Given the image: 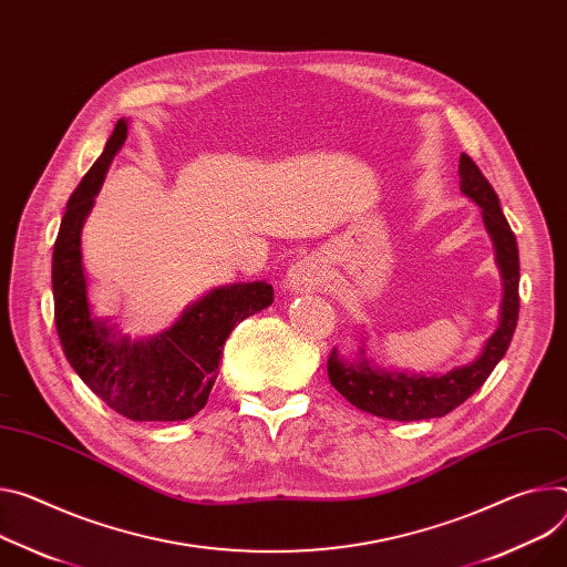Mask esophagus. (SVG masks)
Masks as SVG:
<instances>
[{
	"label": "esophagus",
	"instance_id": "1",
	"mask_svg": "<svg viewBox=\"0 0 567 567\" xmlns=\"http://www.w3.org/2000/svg\"><path fill=\"white\" fill-rule=\"evenodd\" d=\"M326 282V265L319 255H307L289 267L285 285L291 291H315Z\"/></svg>",
	"mask_w": 567,
	"mask_h": 567
}]
</instances>
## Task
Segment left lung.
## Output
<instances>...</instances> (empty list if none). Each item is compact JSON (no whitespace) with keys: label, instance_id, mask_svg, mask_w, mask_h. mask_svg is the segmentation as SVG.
I'll return each instance as SVG.
<instances>
[{"label":"left lung","instance_id":"8db88e82","mask_svg":"<svg viewBox=\"0 0 567 567\" xmlns=\"http://www.w3.org/2000/svg\"><path fill=\"white\" fill-rule=\"evenodd\" d=\"M458 187L482 208L484 226L495 246V262L504 289L499 326L488 337L475 362L458 367L445 375L430 378L375 369L369 359H364V350H359V359H354V362H348V359L339 357L337 348H332L328 357L330 384L350 404L367 411V414L404 423L441 419L450 414L452 409L466 402L486 382L504 357L513 332H516L520 310V260L516 235H513L499 208L495 189L466 153H461L458 158Z\"/></svg>","mask_w":567,"mask_h":567}]
</instances>
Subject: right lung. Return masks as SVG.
Instances as JSON below:
<instances>
[{"mask_svg":"<svg viewBox=\"0 0 567 567\" xmlns=\"http://www.w3.org/2000/svg\"><path fill=\"white\" fill-rule=\"evenodd\" d=\"M126 133L128 122L120 120L68 200L51 262L54 321L70 367L92 393L128 421L174 423L208 402L228 334L274 302V287L262 280L217 287L192 302L169 330L148 339H131L92 317L81 230Z\"/></svg>","mask_w":567,"mask_h":567,"instance_id":"obj_1","label":"right lung"}]
</instances>
